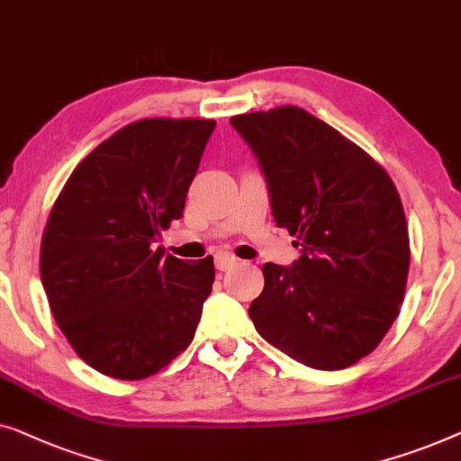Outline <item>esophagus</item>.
Masks as SVG:
<instances>
[{
  "mask_svg": "<svg viewBox=\"0 0 461 461\" xmlns=\"http://www.w3.org/2000/svg\"><path fill=\"white\" fill-rule=\"evenodd\" d=\"M238 263H240V258L230 255V252H219V255L215 257V265L219 271H228L231 267H236Z\"/></svg>",
  "mask_w": 461,
  "mask_h": 461,
  "instance_id": "34e87169",
  "label": "esophagus"
}]
</instances>
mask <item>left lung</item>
<instances>
[{"mask_svg": "<svg viewBox=\"0 0 461 461\" xmlns=\"http://www.w3.org/2000/svg\"><path fill=\"white\" fill-rule=\"evenodd\" d=\"M269 185L277 228L296 236L293 267L263 265L250 303L257 332L315 369H345L399 317L410 233L386 168L298 106L231 116Z\"/></svg>", "mask_w": 461, "mask_h": 461, "instance_id": "1", "label": "left lung"}]
</instances>
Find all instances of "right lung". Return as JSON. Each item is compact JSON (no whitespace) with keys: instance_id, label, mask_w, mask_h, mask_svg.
<instances>
[{"instance_id":"1","label":"right lung","mask_w":461,"mask_h":461,"mask_svg":"<svg viewBox=\"0 0 461 461\" xmlns=\"http://www.w3.org/2000/svg\"><path fill=\"white\" fill-rule=\"evenodd\" d=\"M212 129L209 119L129 122L75 167L51 206L39 252L51 315L110 378L154 375L196 334L212 257H165L157 240L184 217Z\"/></svg>"}]
</instances>
